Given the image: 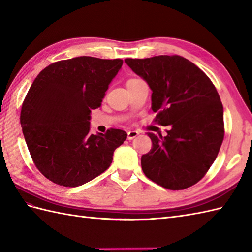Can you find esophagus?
<instances>
[{"label": "esophagus", "instance_id": "obj_1", "mask_svg": "<svg viewBox=\"0 0 252 252\" xmlns=\"http://www.w3.org/2000/svg\"><path fill=\"white\" fill-rule=\"evenodd\" d=\"M138 135H139V131H137V130L127 131V138L129 139V140H131V139H133V138H136Z\"/></svg>", "mask_w": 252, "mask_h": 252}]
</instances>
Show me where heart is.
<instances>
[{
  "instance_id": "1",
  "label": "heart",
  "mask_w": 252,
  "mask_h": 252,
  "mask_svg": "<svg viewBox=\"0 0 252 252\" xmlns=\"http://www.w3.org/2000/svg\"><path fill=\"white\" fill-rule=\"evenodd\" d=\"M136 80H138V79H129V80H128V81L126 82V84H128V83H131V82H133V81H136Z\"/></svg>"
}]
</instances>
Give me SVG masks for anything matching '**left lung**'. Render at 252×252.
Returning <instances> with one entry per match:
<instances>
[{
    "instance_id": "left-lung-1",
    "label": "left lung",
    "mask_w": 252,
    "mask_h": 252,
    "mask_svg": "<svg viewBox=\"0 0 252 252\" xmlns=\"http://www.w3.org/2000/svg\"><path fill=\"white\" fill-rule=\"evenodd\" d=\"M125 63L152 89L154 122L170 126L166 137L148 132L152 149L141 156L144 175L172 191L194 186L209 170L224 138L223 105L215 85L178 55Z\"/></svg>"
}]
</instances>
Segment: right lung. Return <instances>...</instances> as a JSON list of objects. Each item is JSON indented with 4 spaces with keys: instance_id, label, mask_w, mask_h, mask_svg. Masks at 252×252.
<instances>
[{
    "instance_id": "1",
    "label": "right lung",
    "mask_w": 252,
    "mask_h": 252,
    "mask_svg": "<svg viewBox=\"0 0 252 252\" xmlns=\"http://www.w3.org/2000/svg\"><path fill=\"white\" fill-rule=\"evenodd\" d=\"M122 59L89 56L43 69L22 102L20 124L36 168L52 182L75 188L107 170L126 140L124 130L89 132L91 112L101 105Z\"/></svg>"
}]
</instances>
